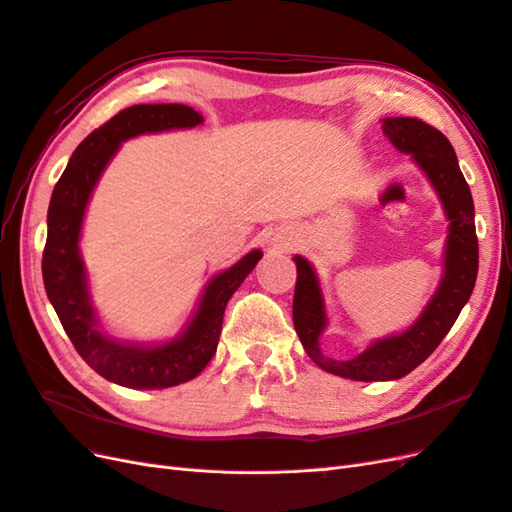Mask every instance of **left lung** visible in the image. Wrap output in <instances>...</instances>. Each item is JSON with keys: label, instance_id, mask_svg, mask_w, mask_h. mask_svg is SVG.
Masks as SVG:
<instances>
[{"label": "left lung", "instance_id": "obj_1", "mask_svg": "<svg viewBox=\"0 0 512 512\" xmlns=\"http://www.w3.org/2000/svg\"><path fill=\"white\" fill-rule=\"evenodd\" d=\"M382 132L401 153H410L412 160L421 166L451 222L444 250V277L423 314L406 331L378 339L348 361L329 359L320 350L327 312H324L316 271L303 256L292 258L297 265L292 322L307 356L329 374L359 382L397 380L421 365L451 331L463 305L470 299L478 273L472 192L461 175L453 145L440 130L414 117H386L382 119Z\"/></svg>", "mask_w": 512, "mask_h": 512}]
</instances>
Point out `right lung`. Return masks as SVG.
Instances as JSON below:
<instances>
[{"instance_id": "1", "label": "right lung", "mask_w": 512, "mask_h": 512, "mask_svg": "<svg viewBox=\"0 0 512 512\" xmlns=\"http://www.w3.org/2000/svg\"><path fill=\"white\" fill-rule=\"evenodd\" d=\"M198 123H203V115L185 104H136L123 108L74 149L51 196L46 215L49 232L42 254L46 297L83 361L102 378L128 389H168L196 378L218 348L228 299L262 258L260 250H252L237 265L215 275L188 327L166 344L117 342L100 329L79 252L89 196L123 141L147 132L194 128Z\"/></svg>"}]
</instances>
